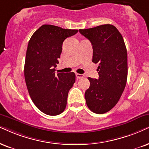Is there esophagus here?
Segmentation results:
<instances>
[{
    "instance_id": "1",
    "label": "esophagus",
    "mask_w": 149,
    "mask_h": 149,
    "mask_svg": "<svg viewBox=\"0 0 149 149\" xmlns=\"http://www.w3.org/2000/svg\"><path fill=\"white\" fill-rule=\"evenodd\" d=\"M76 78H78V79L82 78H84V75L80 74V73H76Z\"/></svg>"
}]
</instances>
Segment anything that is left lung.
<instances>
[{
  "label": "left lung",
  "mask_w": 149,
  "mask_h": 149,
  "mask_svg": "<svg viewBox=\"0 0 149 149\" xmlns=\"http://www.w3.org/2000/svg\"><path fill=\"white\" fill-rule=\"evenodd\" d=\"M93 47L94 63H98V79L88 78L90 86L84 93L93 113L108 112L119 101L127 80V52L121 33L112 24L79 29Z\"/></svg>",
  "instance_id": "obj_1"
}]
</instances>
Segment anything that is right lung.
Listing matches in <instances>:
<instances>
[{"mask_svg":"<svg viewBox=\"0 0 149 149\" xmlns=\"http://www.w3.org/2000/svg\"><path fill=\"white\" fill-rule=\"evenodd\" d=\"M51 24H43L33 33L28 43L24 73L28 92L39 110L57 116L67 106L69 91L76 80L73 72L55 74L63 43L78 32Z\"/></svg>","mask_w":149,"mask_h":149,"instance_id":"right-lung-1","label":"right lung"}]
</instances>
